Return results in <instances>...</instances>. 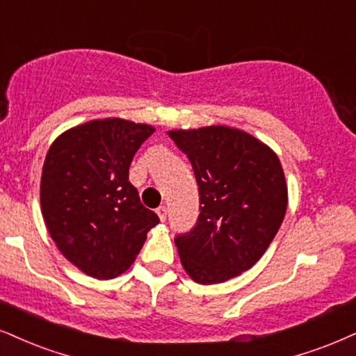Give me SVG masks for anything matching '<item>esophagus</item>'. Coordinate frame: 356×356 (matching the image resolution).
<instances>
[{
    "label": "esophagus",
    "instance_id": "34e87169",
    "mask_svg": "<svg viewBox=\"0 0 356 356\" xmlns=\"http://www.w3.org/2000/svg\"><path fill=\"white\" fill-rule=\"evenodd\" d=\"M156 214H158V218H160V221H165L166 214H168V209H166V206H160V208L156 209Z\"/></svg>",
    "mask_w": 356,
    "mask_h": 356
}]
</instances>
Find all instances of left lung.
Wrapping results in <instances>:
<instances>
[{"label":"left lung","mask_w":356,"mask_h":356,"mask_svg":"<svg viewBox=\"0 0 356 356\" xmlns=\"http://www.w3.org/2000/svg\"><path fill=\"white\" fill-rule=\"evenodd\" d=\"M195 171L200 216L175 244L198 284L226 282L251 269L267 251L287 209L279 156L252 135L225 125L170 130Z\"/></svg>","instance_id":"8db88e82"}]
</instances>
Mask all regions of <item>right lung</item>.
<instances>
[{
  "label": "right lung",
  "mask_w": 356,
  "mask_h": 356,
  "mask_svg": "<svg viewBox=\"0 0 356 356\" xmlns=\"http://www.w3.org/2000/svg\"><path fill=\"white\" fill-rule=\"evenodd\" d=\"M153 131L104 118L65 130L49 147L41 177L44 222L60 254L90 277L125 272L160 222L129 181L134 155Z\"/></svg>",
  "instance_id": "obj_1"
}]
</instances>
